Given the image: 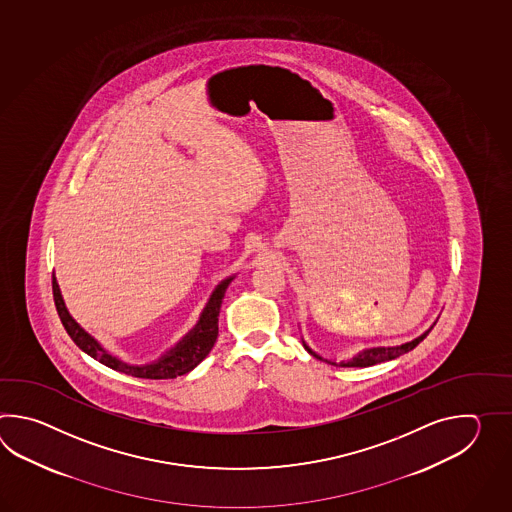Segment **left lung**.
I'll return each mask as SVG.
<instances>
[{
  "mask_svg": "<svg viewBox=\"0 0 512 512\" xmlns=\"http://www.w3.org/2000/svg\"><path fill=\"white\" fill-rule=\"evenodd\" d=\"M432 327H430L428 331H425L421 337L414 338L412 342H406V344H401V346H393V348L364 349V351H360L359 355H355V357H353L351 360H348V362H340V366H344V368H368V366L379 364V362H386V360L397 359V357H401V355H404V353L412 351V349H414L415 346L421 342V340H425L426 335L432 331ZM304 348L307 349V353H311V355L316 357V359L326 360L327 364H335V366H338L337 362H331V360L320 357V355L315 353L313 349L309 348L305 342Z\"/></svg>",
  "mask_w": 512,
  "mask_h": 512,
  "instance_id": "left-lung-1",
  "label": "left lung"
}]
</instances>
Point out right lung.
<instances>
[{
  "label": "right lung",
  "instance_id": "1",
  "mask_svg": "<svg viewBox=\"0 0 512 512\" xmlns=\"http://www.w3.org/2000/svg\"><path fill=\"white\" fill-rule=\"evenodd\" d=\"M230 282H232V276L219 283L216 291L210 296L207 307L203 309V313L199 316L196 327L181 342H177L175 348L170 349L161 359L155 360L152 364H144V366L126 364L117 357H113L111 353H108L106 349L98 344L95 338L78 326L75 318L69 315V311H67L56 278H53V296H55L56 311H58L62 324L66 327L67 335L89 357H93L111 370L126 373L131 377H139V379H175L179 375H185L188 371L194 370L197 364L207 357L210 349L214 348L216 338H218L219 309H221V302H223V296H225V291H227Z\"/></svg>",
  "mask_w": 512,
  "mask_h": 512
}]
</instances>
